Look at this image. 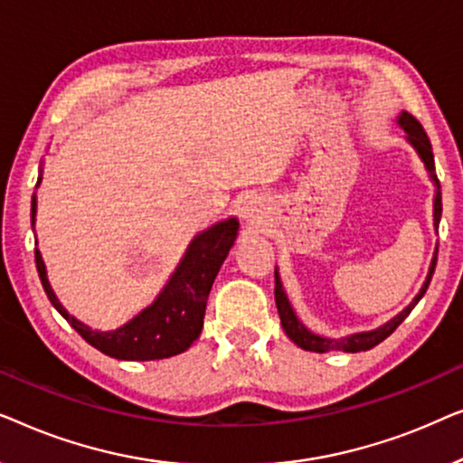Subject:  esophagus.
<instances>
[{
  "instance_id": "34e87169",
  "label": "esophagus",
  "mask_w": 463,
  "mask_h": 463,
  "mask_svg": "<svg viewBox=\"0 0 463 463\" xmlns=\"http://www.w3.org/2000/svg\"><path fill=\"white\" fill-rule=\"evenodd\" d=\"M242 217L250 223H259L263 219V204L259 200H249L242 206Z\"/></svg>"
}]
</instances>
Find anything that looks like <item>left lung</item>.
<instances>
[{
	"label": "left lung",
	"mask_w": 463,
	"mask_h": 463,
	"mask_svg": "<svg viewBox=\"0 0 463 463\" xmlns=\"http://www.w3.org/2000/svg\"><path fill=\"white\" fill-rule=\"evenodd\" d=\"M398 126L407 132V141L413 145V149L417 151V156L421 157L423 166H426L428 175H430V181L434 183V227L439 230V223H440V214H442V198H440V183L436 179V170H434V154H432V145H430V138L426 132H423L421 124L417 122V119L411 116V113L402 111L401 116H398ZM436 255H439V249L434 250V257H432V263H430V269H428V276H426V282H423V287L420 293L415 295V299L409 303L407 307L402 309L401 314H396L394 318L385 322L379 328H373V331H364V333H354V335H347V337H339V339H333V337H322V335H316L309 331V328L303 325V322L297 318L293 306H290L287 293H284V287H282V280H280V274H278V268H276V288H274V295H276V307H278V314H280V325L284 328V333L288 335L290 341H295L297 345L301 347V350H307V352H331V350H341V352H366L371 350V347H375L377 344H382L385 337H390L392 333L396 331L398 325L407 318L411 314V309H413L417 303L423 295H426V290L430 287V280H432V274H434V268H436Z\"/></svg>",
	"instance_id": "1"
}]
</instances>
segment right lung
I'll use <instances>...</instances> for the list:
<instances>
[{
    "mask_svg": "<svg viewBox=\"0 0 463 463\" xmlns=\"http://www.w3.org/2000/svg\"><path fill=\"white\" fill-rule=\"evenodd\" d=\"M40 183L42 168L40 176H37V187H40ZM35 214L37 198L33 195V200H31V225H35ZM238 227V219L230 217L200 232L189 242L185 255L170 274L168 282L164 284L154 303L113 331H99V328L88 326L62 307L48 282L42 252L35 249L37 274H40L43 290H46L56 312L99 352L118 360L170 358L185 352L200 337L202 326H204L208 293H211L221 265L236 242Z\"/></svg>",
    "mask_w": 463,
    "mask_h": 463,
    "instance_id": "add662e5",
    "label": "right lung"
}]
</instances>
